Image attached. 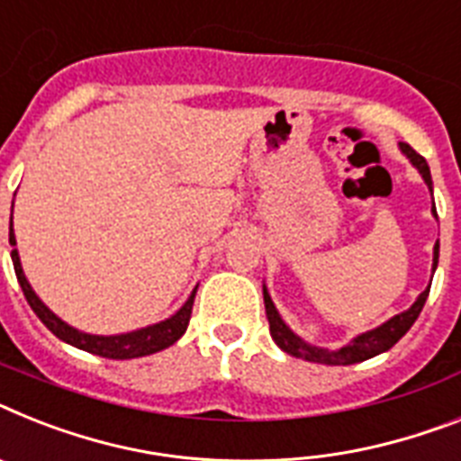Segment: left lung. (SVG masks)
<instances>
[{
  "label": "left lung",
  "mask_w": 461,
  "mask_h": 461,
  "mask_svg": "<svg viewBox=\"0 0 461 461\" xmlns=\"http://www.w3.org/2000/svg\"><path fill=\"white\" fill-rule=\"evenodd\" d=\"M398 147H401V152L410 158V164L415 166L417 173L421 176V180L427 183L429 192L434 194V183H431V171H429L427 158L421 157V154H417L415 149L410 145H405V142H401ZM431 212H434V218H438V215H436V206H431ZM436 267H438V241H436L434 246V265H431V272H436ZM429 288H431V284L421 290L420 297H417L415 303L410 304L405 312L392 316V319L384 321L382 326L373 328V330H366L361 332V335H356L351 342L342 344L339 349H326V347H316V344L304 342V339L290 330L288 323L281 319L278 309L274 307L272 295H269L267 285H262V295H265V312L267 319H269V332H272L274 342L278 344V349H284L285 354L295 356V358H303V361L323 363V366H351V363L368 361L373 356L384 354V351L392 349L393 344L403 338L405 332H408L410 328H412V323L417 321L421 307L427 303Z\"/></svg>",
  "instance_id": "left-lung-1"
}]
</instances>
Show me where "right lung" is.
I'll return each mask as SVG.
<instances>
[{
    "label": "right lung",
    "mask_w": 461,
    "mask_h": 461,
    "mask_svg": "<svg viewBox=\"0 0 461 461\" xmlns=\"http://www.w3.org/2000/svg\"><path fill=\"white\" fill-rule=\"evenodd\" d=\"M9 243L14 246V250H11V260H14L15 276H18V284H21L27 304L32 307L34 314L40 316L41 323H44V326L49 328L58 339L72 344V347H77V349H84L88 351V354H95V356H105V358H114V361H126V358H140V356L157 354V351L176 344L177 339L183 338L185 330H187L196 288L192 290V295L187 297V303L177 309L171 319L158 321V323H154V326L138 328V330H131V332H119V335H91V332L77 330V328L65 323L60 316L53 314L51 309L41 303L40 295L34 293L30 281L25 278L21 258H18V249H15L14 218H11V224H9Z\"/></svg>",
    "instance_id": "1"
}]
</instances>
